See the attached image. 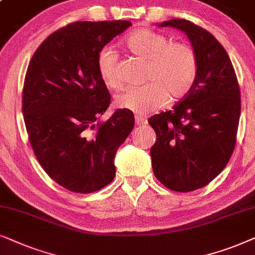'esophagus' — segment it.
<instances>
[{"label": "esophagus", "instance_id": "obj_1", "mask_svg": "<svg viewBox=\"0 0 255 255\" xmlns=\"http://www.w3.org/2000/svg\"><path fill=\"white\" fill-rule=\"evenodd\" d=\"M135 122H136V125H145L147 124V118H144V117H141V115H136V117H135Z\"/></svg>", "mask_w": 255, "mask_h": 255}]
</instances>
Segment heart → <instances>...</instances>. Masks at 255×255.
Segmentation results:
<instances>
[{"label":"heart","mask_w":255,"mask_h":255,"mask_svg":"<svg viewBox=\"0 0 255 255\" xmlns=\"http://www.w3.org/2000/svg\"><path fill=\"white\" fill-rule=\"evenodd\" d=\"M131 53L148 60L147 84L130 87L117 97L120 108L137 114H147L164 106L169 96L178 100L188 96L198 74V58L188 44L171 43L167 36L151 29L135 30L125 39ZM97 67L103 83L110 88L121 86L118 73V57L105 47L98 53Z\"/></svg>","instance_id":"obj_1"}]
</instances>
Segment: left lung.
<instances>
[{
    "instance_id": "8db88e82",
    "label": "left lung",
    "mask_w": 255,
    "mask_h": 255,
    "mask_svg": "<svg viewBox=\"0 0 255 255\" xmlns=\"http://www.w3.org/2000/svg\"><path fill=\"white\" fill-rule=\"evenodd\" d=\"M188 35L198 58V74L174 110L156 114L150 149L152 171L168 189L189 192L208 185L229 163L237 142L240 88L229 54L212 33L186 19L159 24Z\"/></svg>"
}]
</instances>
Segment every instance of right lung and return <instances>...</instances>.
I'll list each match as a JSON object with an SVG mask.
<instances>
[{
    "mask_svg": "<svg viewBox=\"0 0 255 255\" xmlns=\"http://www.w3.org/2000/svg\"><path fill=\"white\" fill-rule=\"evenodd\" d=\"M130 25L71 23L51 33L29 63L22 94L29 142L46 174L69 191L90 193L110 184L118 148L133 130L128 110L99 121L111 94L97 67L98 53Z\"/></svg>",
    "mask_w": 255,
    "mask_h": 255,
    "instance_id": "1",
    "label": "right lung"
}]
</instances>
